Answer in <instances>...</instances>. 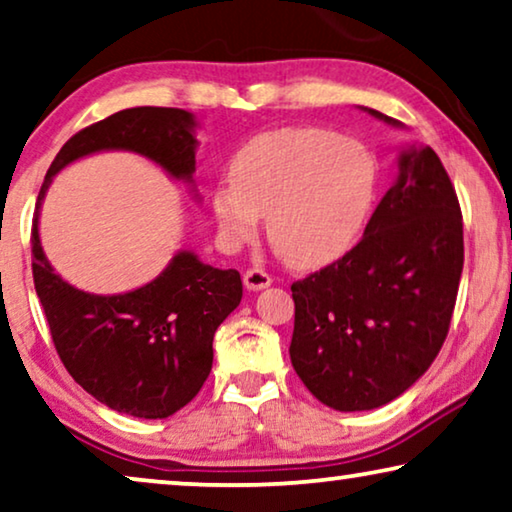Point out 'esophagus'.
Masks as SVG:
<instances>
[{
	"label": "esophagus",
	"instance_id": "1",
	"mask_svg": "<svg viewBox=\"0 0 512 512\" xmlns=\"http://www.w3.org/2000/svg\"><path fill=\"white\" fill-rule=\"evenodd\" d=\"M271 276L262 269H250L243 273V285H246V289H250V292H259V289H266L271 285Z\"/></svg>",
	"mask_w": 512,
	"mask_h": 512
}]
</instances>
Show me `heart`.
Listing matches in <instances>:
<instances>
[{"label": "heart", "instance_id": "heart-1", "mask_svg": "<svg viewBox=\"0 0 512 512\" xmlns=\"http://www.w3.org/2000/svg\"><path fill=\"white\" fill-rule=\"evenodd\" d=\"M379 165L354 137L319 126H285L241 144L230 181L213 188L211 209L230 248L255 241L266 213L271 246L315 269L345 257L377 204Z\"/></svg>", "mask_w": 512, "mask_h": 512}]
</instances>
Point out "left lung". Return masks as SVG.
<instances>
[{
  "mask_svg": "<svg viewBox=\"0 0 512 512\" xmlns=\"http://www.w3.org/2000/svg\"><path fill=\"white\" fill-rule=\"evenodd\" d=\"M361 110L404 128L377 110ZM462 264L453 183L432 147L407 144L363 239L292 285L289 358L296 375L335 411H368L398 398L444 345Z\"/></svg>",
  "mask_w": 512,
  "mask_h": 512,
  "instance_id": "obj_1",
  "label": "left lung"
}]
</instances>
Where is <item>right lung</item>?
I'll return each mask as SVG.
<instances>
[{"label":"right lung","mask_w":512,"mask_h":512,"mask_svg":"<svg viewBox=\"0 0 512 512\" xmlns=\"http://www.w3.org/2000/svg\"><path fill=\"white\" fill-rule=\"evenodd\" d=\"M197 119L179 108H131L75 133L52 160L32 227V271L38 299L68 375L119 414L167 418L195 398L213 363V335L241 303L239 271L213 269L193 250H179L147 285L121 294H91L52 269L38 220L52 179L75 160L131 151L195 186Z\"/></svg>","instance_id":"1"}]
</instances>
